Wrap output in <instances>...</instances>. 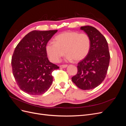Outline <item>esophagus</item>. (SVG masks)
Wrapping results in <instances>:
<instances>
[{"instance_id":"obj_1","label":"esophagus","mask_w":126,"mask_h":126,"mask_svg":"<svg viewBox=\"0 0 126 126\" xmlns=\"http://www.w3.org/2000/svg\"><path fill=\"white\" fill-rule=\"evenodd\" d=\"M67 66H68L67 64H63V65H60V67L64 68H66Z\"/></svg>"}]
</instances>
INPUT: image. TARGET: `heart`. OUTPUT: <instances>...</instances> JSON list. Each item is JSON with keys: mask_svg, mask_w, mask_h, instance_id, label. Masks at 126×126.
Returning a JSON list of instances; mask_svg holds the SVG:
<instances>
[{"mask_svg": "<svg viewBox=\"0 0 126 126\" xmlns=\"http://www.w3.org/2000/svg\"><path fill=\"white\" fill-rule=\"evenodd\" d=\"M90 46V38L87 33L67 32L56 36L55 43H48L46 50L52 62H58L65 52L68 60L80 61L88 55Z\"/></svg>", "mask_w": 126, "mask_h": 126, "instance_id": "heart-1", "label": "heart"}]
</instances>
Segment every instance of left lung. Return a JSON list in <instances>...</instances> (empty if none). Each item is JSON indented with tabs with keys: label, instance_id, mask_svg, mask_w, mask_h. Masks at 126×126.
Masks as SVG:
<instances>
[{
	"label": "left lung",
	"instance_id": "left-lung-1",
	"mask_svg": "<svg viewBox=\"0 0 126 126\" xmlns=\"http://www.w3.org/2000/svg\"><path fill=\"white\" fill-rule=\"evenodd\" d=\"M90 37L91 46L88 55L77 66L78 72L71 80L79 88L90 90L104 81L108 69L110 53L105 37L94 27H81Z\"/></svg>",
	"mask_w": 126,
	"mask_h": 126
}]
</instances>
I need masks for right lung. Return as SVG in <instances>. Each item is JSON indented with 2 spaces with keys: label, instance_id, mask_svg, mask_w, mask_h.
<instances>
[{
  "label": "right lung",
  "instance_id": "right-lung-1",
  "mask_svg": "<svg viewBox=\"0 0 126 126\" xmlns=\"http://www.w3.org/2000/svg\"><path fill=\"white\" fill-rule=\"evenodd\" d=\"M58 30H33L15 48L11 59L14 77L20 89L32 95H40L52 84V71L59 67L49 62L46 46Z\"/></svg>",
  "mask_w": 126,
  "mask_h": 126
}]
</instances>
